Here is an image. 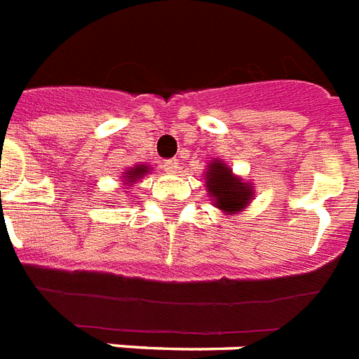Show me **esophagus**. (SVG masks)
Wrapping results in <instances>:
<instances>
[{"mask_svg":"<svg viewBox=\"0 0 359 359\" xmlns=\"http://www.w3.org/2000/svg\"><path fill=\"white\" fill-rule=\"evenodd\" d=\"M163 167H165V171L175 172V171H177V167H179V159H175V158H172V159H167L165 165H163Z\"/></svg>","mask_w":359,"mask_h":359,"instance_id":"obj_1","label":"esophagus"}]
</instances>
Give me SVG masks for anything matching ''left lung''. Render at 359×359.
Returning a JSON list of instances; mask_svg holds the SVG:
<instances>
[{
  "instance_id": "obj_1",
  "label": "left lung",
  "mask_w": 359,
  "mask_h": 359,
  "mask_svg": "<svg viewBox=\"0 0 359 359\" xmlns=\"http://www.w3.org/2000/svg\"><path fill=\"white\" fill-rule=\"evenodd\" d=\"M207 190L215 196V205L226 211L238 213L251 200V188L243 180L233 177L232 169L224 163H211L207 169Z\"/></svg>"
}]
</instances>
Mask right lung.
<instances>
[{"label": "right lung", "mask_w": 359, "mask_h": 359, "mask_svg": "<svg viewBox=\"0 0 359 359\" xmlns=\"http://www.w3.org/2000/svg\"><path fill=\"white\" fill-rule=\"evenodd\" d=\"M146 172H148V169H146L144 165L135 167V169H131L129 172H126V175H127L126 184H131V182H135V179H137V177H140V175H146Z\"/></svg>", "instance_id": "add662e5"}]
</instances>
